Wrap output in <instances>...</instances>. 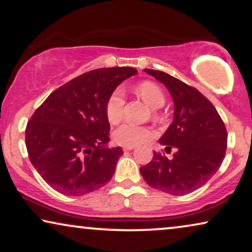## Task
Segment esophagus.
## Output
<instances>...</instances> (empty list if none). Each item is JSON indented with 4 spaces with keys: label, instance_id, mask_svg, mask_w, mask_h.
<instances>
[{
    "label": "esophagus",
    "instance_id": "34e87169",
    "mask_svg": "<svg viewBox=\"0 0 252 252\" xmlns=\"http://www.w3.org/2000/svg\"><path fill=\"white\" fill-rule=\"evenodd\" d=\"M134 146H123V151H132Z\"/></svg>",
    "mask_w": 252,
    "mask_h": 252
}]
</instances>
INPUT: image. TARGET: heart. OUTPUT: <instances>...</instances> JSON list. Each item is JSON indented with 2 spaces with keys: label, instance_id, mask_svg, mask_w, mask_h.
I'll use <instances>...</instances> for the list:
<instances>
[{
  "label": "heart",
  "instance_id": "1",
  "mask_svg": "<svg viewBox=\"0 0 252 252\" xmlns=\"http://www.w3.org/2000/svg\"><path fill=\"white\" fill-rule=\"evenodd\" d=\"M138 94L152 108H161L165 102V97L161 88L151 81H145L138 84ZM126 92L121 87H118L112 91L106 101V116L111 123H118L123 116L125 109ZM113 140L122 146H136L143 144L152 137V131L146 126H137L134 123L125 122L113 131Z\"/></svg>",
  "mask_w": 252,
  "mask_h": 252
}]
</instances>
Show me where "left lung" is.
<instances>
[{
  "label": "left lung",
  "instance_id": "left-lung-1",
  "mask_svg": "<svg viewBox=\"0 0 252 252\" xmlns=\"http://www.w3.org/2000/svg\"><path fill=\"white\" fill-rule=\"evenodd\" d=\"M164 84L173 100V121L160 144L164 151L175 148L169 160L153 153L140 173L155 189L185 195L203 186L221 165L227 147V131L215 106L195 88L161 70L144 69Z\"/></svg>",
  "mask_w": 252,
  "mask_h": 252
}]
</instances>
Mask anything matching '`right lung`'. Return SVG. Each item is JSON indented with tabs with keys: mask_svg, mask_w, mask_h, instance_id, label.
<instances>
[{
	"mask_svg": "<svg viewBox=\"0 0 252 252\" xmlns=\"http://www.w3.org/2000/svg\"><path fill=\"white\" fill-rule=\"evenodd\" d=\"M137 72L132 67L90 70L55 90L32 115L25 131L28 158L57 192L84 195L112 179L123 151L107 147L106 101Z\"/></svg>",
	"mask_w": 252,
	"mask_h": 252,
	"instance_id": "add662e5",
	"label": "right lung"
}]
</instances>
